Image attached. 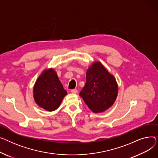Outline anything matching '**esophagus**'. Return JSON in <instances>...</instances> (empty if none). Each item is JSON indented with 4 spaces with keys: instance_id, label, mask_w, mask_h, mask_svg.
Instances as JSON below:
<instances>
[{
    "instance_id": "1",
    "label": "esophagus",
    "mask_w": 158,
    "mask_h": 158,
    "mask_svg": "<svg viewBox=\"0 0 158 158\" xmlns=\"http://www.w3.org/2000/svg\"><path fill=\"white\" fill-rule=\"evenodd\" d=\"M71 92L73 94H77L78 92V91L76 89H73L71 90Z\"/></svg>"
}]
</instances>
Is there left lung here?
<instances>
[{
	"mask_svg": "<svg viewBox=\"0 0 158 158\" xmlns=\"http://www.w3.org/2000/svg\"><path fill=\"white\" fill-rule=\"evenodd\" d=\"M118 88L114 77L99 61L92 63L86 71V84L79 95L94 113H101L114 104Z\"/></svg>",
	"mask_w": 158,
	"mask_h": 158,
	"instance_id": "left-lung-1",
	"label": "left lung"
}]
</instances>
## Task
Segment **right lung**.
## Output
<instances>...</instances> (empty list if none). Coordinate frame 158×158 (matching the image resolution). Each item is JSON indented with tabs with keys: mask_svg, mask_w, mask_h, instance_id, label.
Segmentation results:
<instances>
[{
	"mask_svg": "<svg viewBox=\"0 0 158 158\" xmlns=\"http://www.w3.org/2000/svg\"><path fill=\"white\" fill-rule=\"evenodd\" d=\"M67 95L52 69L44 70L37 79L33 87L35 102L41 108L53 111L60 107L63 98Z\"/></svg>",
	"mask_w": 158,
	"mask_h": 158,
	"instance_id": "right-lung-1",
	"label": "right lung"
}]
</instances>
